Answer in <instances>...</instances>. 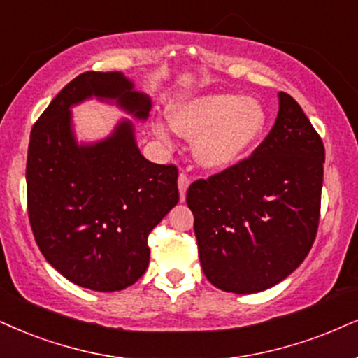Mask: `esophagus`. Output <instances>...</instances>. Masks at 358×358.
<instances>
[{"label": "esophagus", "instance_id": "1", "mask_svg": "<svg viewBox=\"0 0 358 358\" xmlns=\"http://www.w3.org/2000/svg\"><path fill=\"white\" fill-rule=\"evenodd\" d=\"M189 184H191V179H189V176H187V174H184V172H180V174H179V180H178L180 202L186 201V192H187Z\"/></svg>", "mask_w": 358, "mask_h": 358}]
</instances>
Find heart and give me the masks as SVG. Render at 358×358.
Returning a JSON list of instances; mask_svg holds the SVG:
<instances>
[{
  "instance_id": "heart-1",
  "label": "heart",
  "mask_w": 358,
  "mask_h": 358,
  "mask_svg": "<svg viewBox=\"0 0 358 358\" xmlns=\"http://www.w3.org/2000/svg\"><path fill=\"white\" fill-rule=\"evenodd\" d=\"M167 119L182 138H196L194 156L206 169H227L242 161L267 124L266 109L257 99L231 92H213L180 101L171 106ZM154 134L171 143L167 126L156 124Z\"/></svg>"
}]
</instances>
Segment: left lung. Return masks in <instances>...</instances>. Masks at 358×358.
Listing matches in <instances>:
<instances>
[{"mask_svg":"<svg viewBox=\"0 0 358 358\" xmlns=\"http://www.w3.org/2000/svg\"><path fill=\"white\" fill-rule=\"evenodd\" d=\"M324 162L314 126L292 96L279 92L275 124L252 156L187 191L210 284L262 292L301 266L319 227Z\"/></svg>","mask_w":358,"mask_h":358,"instance_id":"left-lung-1","label":"left lung"}]
</instances>
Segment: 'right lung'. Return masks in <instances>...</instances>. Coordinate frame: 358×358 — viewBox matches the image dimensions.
<instances>
[{"label": "right lung", "instance_id": "add662e5", "mask_svg": "<svg viewBox=\"0 0 358 358\" xmlns=\"http://www.w3.org/2000/svg\"><path fill=\"white\" fill-rule=\"evenodd\" d=\"M90 99L145 121L151 98L119 71H87L51 101L33 126L26 164L28 214L44 259L73 284L114 292L149 266L148 236L178 204V169L141 154L131 119L79 143L74 106Z\"/></svg>", "mask_w": 358, "mask_h": 358}]
</instances>
